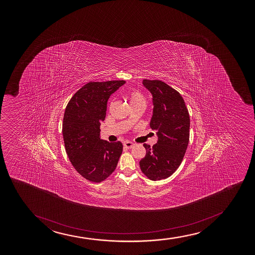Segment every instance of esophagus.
<instances>
[{"instance_id": "obj_1", "label": "esophagus", "mask_w": 255, "mask_h": 255, "mask_svg": "<svg viewBox=\"0 0 255 255\" xmlns=\"http://www.w3.org/2000/svg\"><path fill=\"white\" fill-rule=\"evenodd\" d=\"M123 145L127 149H131L133 146V143L132 142H125V143H123Z\"/></svg>"}]
</instances>
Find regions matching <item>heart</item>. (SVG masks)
Wrapping results in <instances>:
<instances>
[{"instance_id":"b5f03b06","label":"heart","mask_w":255,"mask_h":255,"mask_svg":"<svg viewBox=\"0 0 255 255\" xmlns=\"http://www.w3.org/2000/svg\"><path fill=\"white\" fill-rule=\"evenodd\" d=\"M129 102L132 104H136V103L144 102V98H143V94H141L140 92L131 91L128 94Z\"/></svg>"}]
</instances>
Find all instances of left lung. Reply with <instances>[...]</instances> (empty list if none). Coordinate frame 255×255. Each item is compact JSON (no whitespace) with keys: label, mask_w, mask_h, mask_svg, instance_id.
I'll return each instance as SVG.
<instances>
[{"label":"left lung","mask_w":255,"mask_h":255,"mask_svg":"<svg viewBox=\"0 0 255 255\" xmlns=\"http://www.w3.org/2000/svg\"><path fill=\"white\" fill-rule=\"evenodd\" d=\"M143 84L153 96L150 128L157 132L158 140L152 147L143 145L146 155L141 159L142 173L150 180L172 175L180 166L190 138V116L179 92L159 80L143 79Z\"/></svg>","instance_id":"8db88e82"}]
</instances>
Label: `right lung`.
Here are the masks:
<instances>
[{"label":"right lung","instance_id":"add662e5","mask_svg":"<svg viewBox=\"0 0 255 255\" xmlns=\"http://www.w3.org/2000/svg\"><path fill=\"white\" fill-rule=\"evenodd\" d=\"M125 81L90 82L74 94L65 108L62 132L65 150L77 173L94 183L114 172L123 152L120 141L100 138L109 98Z\"/></svg>","mask_w":255,"mask_h":255}]
</instances>
